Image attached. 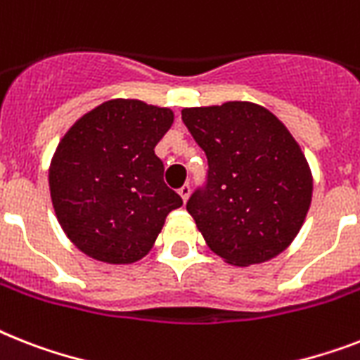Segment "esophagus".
Instances as JSON below:
<instances>
[{
  "mask_svg": "<svg viewBox=\"0 0 360 360\" xmlns=\"http://www.w3.org/2000/svg\"><path fill=\"white\" fill-rule=\"evenodd\" d=\"M179 195H181V198H183V201L188 200V195H190V185H188V183H185V185L181 186V188H179Z\"/></svg>",
  "mask_w": 360,
  "mask_h": 360,
  "instance_id": "34e87169",
  "label": "esophagus"
}]
</instances>
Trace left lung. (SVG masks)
I'll use <instances>...</instances> for the list:
<instances>
[{"label": "left lung", "instance_id": "left-lung-1", "mask_svg": "<svg viewBox=\"0 0 360 360\" xmlns=\"http://www.w3.org/2000/svg\"><path fill=\"white\" fill-rule=\"evenodd\" d=\"M207 155L205 183L186 210L216 255L250 266L279 255L302 229L312 177L285 125L250 101L181 110Z\"/></svg>", "mask_w": 360, "mask_h": 360}]
</instances>
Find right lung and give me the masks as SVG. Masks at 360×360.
Instances as JSON below:
<instances>
[{"label":"right lung","mask_w":360,"mask_h":360,"mask_svg":"<svg viewBox=\"0 0 360 360\" xmlns=\"http://www.w3.org/2000/svg\"><path fill=\"white\" fill-rule=\"evenodd\" d=\"M172 122L165 107L110 99L64 134L49 166V192L58 224L83 253L110 264L139 261L168 212L183 205L155 155Z\"/></svg>","instance_id":"right-lung-1"}]
</instances>
